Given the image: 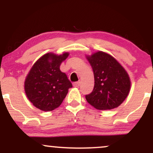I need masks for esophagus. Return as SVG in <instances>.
<instances>
[{"label": "esophagus", "instance_id": "esophagus-1", "mask_svg": "<svg viewBox=\"0 0 153 153\" xmlns=\"http://www.w3.org/2000/svg\"><path fill=\"white\" fill-rule=\"evenodd\" d=\"M81 84V81H78V82H75L73 83V85H74V87H79V86H80Z\"/></svg>", "mask_w": 153, "mask_h": 153}]
</instances>
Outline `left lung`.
<instances>
[{"label": "left lung", "mask_w": 153, "mask_h": 153, "mask_svg": "<svg viewBox=\"0 0 153 153\" xmlns=\"http://www.w3.org/2000/svg\"><path fill=\"white\" fill-rule=\"evenodd\" d=\"M93 68L95 85L93 92L85 95L87 102L98 110L118 107L130 91L131 81L125 68L112 56L97 51L86 56Z\"/></svg>", "instance_id": "left-lung-1"}]
</instances>
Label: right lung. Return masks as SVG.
Listing matches in <instances>:
<instances>
[{
	"label": "right lung",
	"instance_id": "1",
	"mask_svg": "<svg viewBox=\"0 0 153 153\" xmlns=\"http://www.w3.org/2000/svg\"><path fill=\"white\" fill-rule=\"evenodd\" d=\"M68 52L60 55L47 53L41 56L29 71L24 81L26 97L35 107L44 111L58 108L72 87L60 64L68 57Z\"/></svg>",
	"mask_w": 153,
	"mask_h": 153
}]
</instances>
